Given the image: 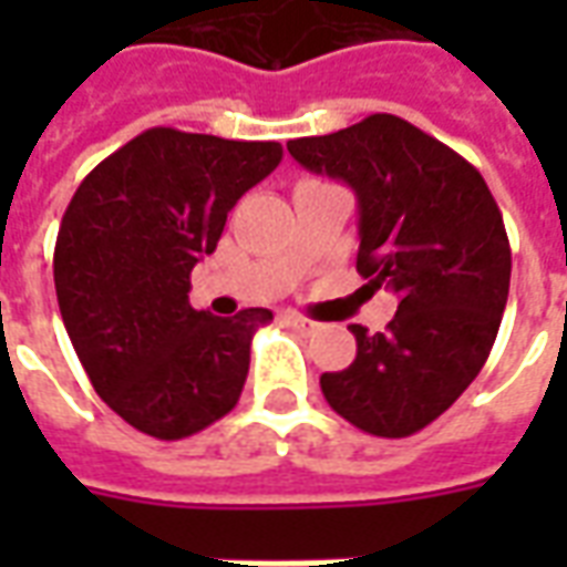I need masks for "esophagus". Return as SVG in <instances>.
<instances>
[{"label":"esophagus","instance_id":"esophagus-1","mask_svg":"<svg viewBox=\"0 0 567 567\" xmlns=\"http://www.w3.org/2000/svg\"><path fill=\"white\" fill-rule=\"evenodd\" d=\"M285 321H288V324H291L297 333H316L321 328L319 321L307 319V316H297V312H288V316H285Z\"/></svg>","mask_w":567,"mask_h":567}]
</instances>
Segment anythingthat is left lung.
<instances>
[{
  "label": "left lung",
  "instance_id": "obj_1",
  "mask_svg": "<svg viewBox=\"0 0 567 567\" xmlns=\"http://www.w3.org/2000/svg\"><path fill=\"white\" fill-rule=\"evenodd\" d=\"M300 166L358 197V272L398 295L382 333H355L358 355L321 373V394L373 437H410L476 380L511 291V243L476 166L398 115L288 142Z\"/></svg>",
  "mask_w": 567,
  "mask_h": 567
}]
</instances>
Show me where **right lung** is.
<instances>
[{
  "mask_svg": "<svg viewBox=\"0 0 567 567\" xmlns=\"http://www.w3.org/2000/svg\"><path fill=\"white\" fill-rule=\"evenodd\" d=\"M279 161V142L151 127L96 163L66 206L54 248L60 316L96 394L142 434L190 437L239 401L251 337L272 312H197L190 270Z\"/></svg>",
  "mask_w": 567,
  "mask_h": 567,
  "instance_id": "add662e5",
  "label": "right lung"
}]
</instances>
